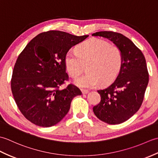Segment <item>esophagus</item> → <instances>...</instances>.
<instances>
[{
	"label": "esophagus",
	"mask_w": 158,
	"mask_h": 158,
	"mask_svg": "<svg viewBox=\"0 0 158 158\" xmlns=\"http://www.w3.org/2000/svg\"><path fill=\"white\" fill-rule=\"evenodd\" d=\"M81 92H82L83 94H87L89 93V91H88V90H87V89H81Z\"/></svg>",
	"instance_id": "obj_1"
}]
</instances>
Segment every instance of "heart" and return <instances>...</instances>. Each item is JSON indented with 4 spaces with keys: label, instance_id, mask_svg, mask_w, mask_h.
Returning <instances> with one entry per match:
<instances>
[{
    "label": "heart",
    "instance_id": "heart-1",
    "mask_svg": "<svg viewBox=\"0 0 158 158\" xmlns=\"http://www.w3.org/2000/svg\"><path fill=\"white\" fill-rule=\"evenodd\" d=\"M122 52L116 45L105 40L89 39L80 45L76 52H68L64 57L66 70L73 78L83 73L88 64L85 75L78 77L75 83L83 88H92L106 84L115 78L122 68Z\"/></svg>",
    "mask_w": 158,
    "mask_h": 158
}]
</instances>
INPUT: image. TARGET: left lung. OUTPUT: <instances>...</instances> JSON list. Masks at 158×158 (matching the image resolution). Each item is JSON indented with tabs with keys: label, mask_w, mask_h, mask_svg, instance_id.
Segmentation results:
<instances>
[{
	"label": "left lung",
	"mask_w": 158,
	"mask_h": 158,
	"mask_svg": "<svg viewBox=\"0 0 158 158\" xmlns=\"http://www.w3.org/2000/svg\"><path fill=\"white\" fill-rule=\"evenodd\" d=\"M92 36L109 39L122 52V68L116 79L106 88L98 90L101 100L93 107L95 115L109 124L126 122L141 106L149 82L143 53L132 41L118 32L102 31Z\"/></svg>",
	"instance_id": "obj_1"
}]
</instances>
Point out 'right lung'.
Wrapping results in <instances>:
<instances>
[{
    "instance_id": "obj_1",
    "label": "right lung",
    "mask_w": 158,
    "mask_h": 158,
    "mask_svg": "<svg viewBox=\"0 0 158 158\" xmlns=\"http://www.w3.org/2000/svg\"><path fill=\"white\" fill-rule=\"evenodd\" d=\"M65 32L40 33L18 56L13 67L11 87L13 98L26 119L41 127H51L68 113L74 97L81 94L77 86L69 84L64 57L73 46L88 37Z\"/></svg>"
}]
</instances>
